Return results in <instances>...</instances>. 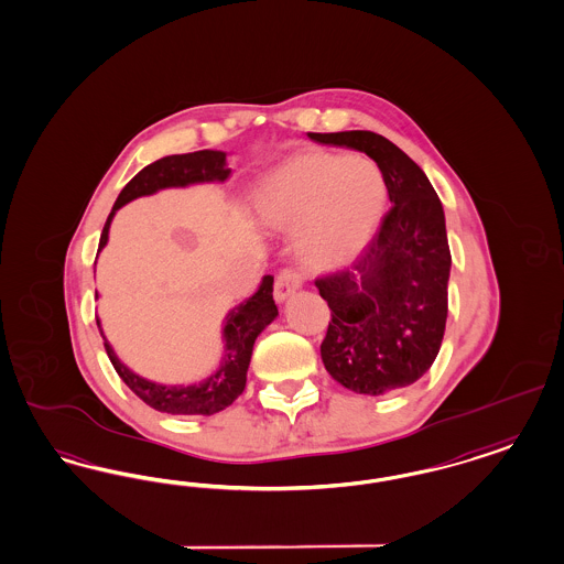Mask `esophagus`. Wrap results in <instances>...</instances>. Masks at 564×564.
<instances>
[{"instance_id": "esophagus-1", "label": "esophagus", "mask_w": 564, "mask_h": 564, "mask_svg": "<svg viewBox=\"0 0 564 564\" xmlns=\"http://www.w3.org/2000/svg\"><path fill=\"white\" fill-rule=\"evenodd\" d=\"M304 283V272L295 271V269H285L279 272L274 279V300L283 302L292 295L297 288H302Z\"/></svg>"}]
</instances>
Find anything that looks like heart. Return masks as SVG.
Masks as SVG:
<instances>
[{
	"mask_svg": "<svg viewBox=\"0 0 564 564\" xmlns=\"http://www.w3.org/2000/svg\"><path fill=\"white\" fill-rule=\"evenodd\" d=\"M386 197L371 159L304 151L267 174L251 202L260 225L295 228V246L311 264L338 267L369 241Z\"/></svg>",
	"mask_w": 564,
	"mask_h": 564,
	"instance_id": "b5f03b06",
	"label": "heart"
}]
</instances>
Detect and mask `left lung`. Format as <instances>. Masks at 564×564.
I'll list each match as a JSON object with an SVG mask.
<instances>
[{"label":"left lung","mask_w":564,"mask_h":564,"mask_svg":"<svg viewBox=\"0 0 564 564\" xmlns=\"http://www.w3.org/2000/svg\"><path fill=\"white\" fill-rule=\"evenodd\" d=\"M308 138L373 159L392 203L352 269L315 281L332 311L321 359L359 394L405 388L429 371L445 336L451 251L443 205L422 167L388 138L367 130Z\"/></svg>","instance_id":"left-lung-1"}]
</instances>
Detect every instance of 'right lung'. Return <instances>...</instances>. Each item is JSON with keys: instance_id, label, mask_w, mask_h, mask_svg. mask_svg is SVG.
Listing matches in <instances>:
<instances>
[{"instance_id": "obj_1", "label": "right lung", "mask_w": 564, "mask_h": 564, "mask_svg": "<svg viewBox=\"0 0 564 564\" xmlns=\"http://www.w3.org/2000/svg\"><path fill=\"white\" fill-rule=\"evenodd\" d=\"M228 176H230V167H226V153L223 151H197L186 155H170L147 165L119 193L102 228L98 251L107 246L109 226L113 220L115 212L121 205L142 195H153L161 188L186 186L195 182H225ZM276 315L279 311L272 300V274H267L262 279L260 290L226 315L225 357L218 371H214L207 380L193 386H163V383L149 382L135 376L134 371H130L117 359L107 339H105V350L113 362L119 378L128 383V388L147 405L172 415H214L226 406L232 405V401L243 392L248 382L253 341L267 325H271ZM96 325L100 329L98 316H96ZM100 336H102V329H100Z\"/></svg>"}]
</instances>
